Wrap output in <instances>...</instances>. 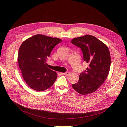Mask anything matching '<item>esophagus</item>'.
I'll return each instance as SVG.
<instances>
[{
	"mask_svg": "<svg viewBox=\"0 0 127 127\" xmlns=\"http://www.w3.org/2000/svg\"><path fill=\"white\" fill-rule=\"evenodd\" d=\"M64 75H66V76H68V75H69V72H65V73H63Z\"/></svg>",
	"mask_w": 127,
	"mask_h": 127,
	"instance_id": "obj_1",
	"label": "esophagus"
}]
</instances>
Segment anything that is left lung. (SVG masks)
Segmentation results:
<instances>
[{"instance_id":"obj_1","label":"left lung","mask_w":127,"mask_h":127,"mask_svg":"<svg viewBox=\"0 0 127 127\" xmlns=\"http://www.w3.org/2000/svg\"><path fill=\"white\" fill-rule=\"evenodd\" d=\"M72 43L80 48L84 60L89 64L86 71L80 74L74 90L82 95L95 92L104 83L109 74L111 58L107 46L96 37L85 35L75 37Z\"/></svg>"}]
</instances>
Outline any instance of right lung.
<instances>
[{"label":"right lung","instance_id":"add662e5","mask_svg":"<svg viewBox=\"0 0 127 127\" xmlns=\"http://www.w3.org/2000/svg\"><path fill=\"white\" fill-rule=\"evenodd\" d=\"M62 41L57 37L36 34L22 42L18 61L22 76L27 85L37 92L53 85L58 75L46 66L45 62L54 47Z\"/></svg>","mask_w":127,"mask_h":127}]
</instances>
